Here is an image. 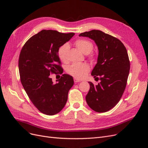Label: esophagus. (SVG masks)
Listing matches in <instances>:
<instances>
[{"label":"esophagus","instance_id":"obj_1","mask_svg":"<svg viewBox=\"0 0 148 148\" xmlns=\"http://www.w3.org/2000/svg\"><path fill=\"white\" fill-rule=\"evenodd\" d=\"M74 82H75V83H78V82H81V80H79V79H78L77 78H75L74 79Z\"/></svg>","mask_w":148,"mask_h":148}]
</instances>
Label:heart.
<instances>
[{
    "label": "heart",
    "mask_w": 148,
    "mask_h": 148,
    "mask_svg": "<svg viewBox=\"0 0 148 148\" xmlns=\"http://www.w3.org/2000/svg\"><path fill=\"white\" fill-rule=\"evenodd\" d=\"M75 45L79 50L83 53H89L93 49V44L89 40L85 39H78L76 40ZM69 49L68 44H64L58 49L57 54L59 59L63 62L67 61L66 53ZM91 58H94L95 54L91 53L89 56ZM90 70V66L86 63L73 64L67 67L66 71L70 75L77 79H82L86 76Z\"/></svg>",
    "instance_id": "1"
}]
</instances>
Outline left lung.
<instances>
[{
  "label": "left lung",
  "mask_w": 148,
  "mask_h": 148,
  "mask_svg": "<svg viewBox=\"0 0 148 148\" xmlns=\"http://www.w3.org/2000/svg\"><path fill=\"white\" fill-rule=\"evenodd\" d=\"M80 36L93 39L99 49L97 63L91 72L97 85L91 82L86 101L97 112L112 109L122 97L127 86L130 63L126 47L119 39L100 30L82 33Z\"/></svg>",
  "instance_id": "obj_1"
}]
</instances>
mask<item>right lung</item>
<instances>
[{
    "mask_svg": "<svg viewBox=\"0 0 148 148\" xmlns=\"http://www.w3.org/2000/svg\"><path fill=\"white\" fill-rule=\"evenodd\" d=\"M43 29L31 37L22 47L18 60L21 83L34 106L48 115L59 113L68 99V93L74 84L73 77L63 74L57 51L74 36ZM52 74H62L53 84Z\"/></svg>",
    "mask_w": 148,
    "mask_h": 148,
    "instance_id": "right-lung-1",
    "label": "right lung"
}]
</instances>
